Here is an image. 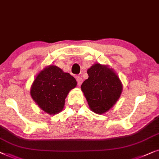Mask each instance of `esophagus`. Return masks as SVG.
<instances>
[{
    "instance_id": "1",
    "label": "esophagus",
    "mask_w": 159,
    "mask_h": 159,
    "mask_svg": "<svg viewBox=\"0 0 159 159\" xmlns=\"http://www.w3.org/2000/svg\"><path fill=\"white\" fill-rule=\"evenodd\" d=\"M76 80H77V82H78V86H81L82 82H83V79H82L81 77H80V76H77L76 77Z\"/></svg>"
}]
</instances>
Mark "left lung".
<instances>
[{
    "mask_svg": "<svg viewBox=\"0 0 159 159\" xmlns=\"http://www.w3.org/2000/svg\"><path fill=\"white\" fill-rule=\"evenodd\" d=\"M89 78L81 86L90 110L104 114L117 102L122 93L120 78L108 65L95 63L87 70Z\"/></svg>",
    "mask_w": 159,
    "mask_h": 159,
    "instance_id": "1",
    "label": "left lung"
}]
</instances>
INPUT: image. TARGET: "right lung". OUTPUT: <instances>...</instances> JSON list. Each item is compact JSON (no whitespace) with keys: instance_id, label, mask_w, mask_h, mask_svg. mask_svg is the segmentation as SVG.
Returning a JSON list of instances; mask_svg holds the SVG:
<instances>
[{"instance_id":"obj_1","label":"right lung","mask_w":159,"mask_h":159,"mask_svg":"<svg viewBox=\"0 0 159 159\" xmlns=\"http://www.w3.org/2000/svg\"><path fill=\"white\" fill-rule=\"evenodd\" d=\"M77 85L75 78L54 65L39 73L30 88V95L42 111L55 115L62 111L65 98Z\"/></svg>"}]
</instances>
